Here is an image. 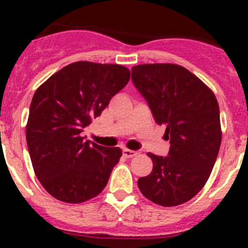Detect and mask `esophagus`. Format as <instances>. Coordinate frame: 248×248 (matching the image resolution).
<instances>
[{
	"instance_id": "esophagus-1",
	"label": "esophagus",
	"mask_w": 248,
	"mask_h": 248,
	"mask_svg": "<svg viewBox=\"0 0 248 248\" xmlns=\"http://www.w3.org/2000/svg\"><path fill=\"white\" fill-rule=\"evenodd\" d=\"M138 154V151L130 150V149H123V155L125 157H133Z\"/></svg>"
}]
</instances>
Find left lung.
Returning a JSON list of instances; mask_svg holds the SVG:
<instances>
[{
  "label": "left lung",
  "instance_id": "1",
  "mask_svg": "<svg viewBox=\"0 0 248 248\" xmlns=\"http://www.w3.org/2000/svg\"><path fill=\"white\" fill-rule=\"evenodd\" d=\"M131 82L157 124H165L168 156L149 153L153 171L140 177L141 194L161 206H177L198 194L209 179L221 145L217 100L198 77L170 63L131 68Z\"/></svg>",
  "mask_w": 248,
  "mask_h": 248
}]
</instances>
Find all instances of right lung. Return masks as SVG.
Returning <instances> with one entry per match:
<instances>
[{
    "instance_id": "add662e5",
    "label": "right lung",
    "mask_w": 248,
    "mask_h": 248,
    "mask_svg": "<svg viewBox=\"0 0 248 248\" xmlns=\"http://www.w3.org/2000/svg\"><path fill=\"white\" fill-rule=\"evenodd\" d=\"M130 79L119 64L76 62L54 73L31 102L26 139L36 176L57 200L79 203L103 191L122 156L83 135Z\"/></svg>"
}]
</instances>
